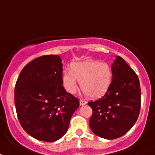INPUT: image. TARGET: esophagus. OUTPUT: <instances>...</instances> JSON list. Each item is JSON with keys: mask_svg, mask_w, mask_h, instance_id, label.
Here are the masks:
<instances>
[{"mask_svg": "<svg viewBox=\"0 0 155 155\" xmlns=\"http://www.w3.org/2000/svg\"><path fill=\"white\" fill-rule=\"evenodd\" d=\"M79 102H80V105H81V106H84V105H85L87 103V102L84 99H80Z\"/></svg>", "mask_w": 155, "mask_h": 155, "instance_id": "34e87169", "label": "esophagus"}]
</instances>
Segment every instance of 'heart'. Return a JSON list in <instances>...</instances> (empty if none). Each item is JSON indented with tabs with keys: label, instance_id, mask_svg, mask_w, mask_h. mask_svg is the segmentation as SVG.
<instances>
[{
	"label": "heart",
	"instance_id": "obj_1",
	"mask_svg": "<svg viewBox=\"0 0 155 155\" xmlns=\"http://www.w3.org/2000/svg\"><path fill=\"white\" fill-rule=\"evenodd\" d=\"M112 79V68L107 63L92 60L72 63L71 71L65 70L63 74V86L68 93H76L78 81L81 90L92 99L101 98L107 92Z\"/></svg>",
	"mask_w": 155,
	"mask_h": 155
}]
</instances>
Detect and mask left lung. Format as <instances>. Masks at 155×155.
Wrapping results in <instances>:
<instances>
[{"label": "left lung", "mask_w": 155, "mask_h": 155, "mask_svg": "<svg viewBox=\"0 0 155 155\" xmlns=\"http://www.w3.org/2000/svg\"><path fill=\"white\" fill-rule=\"evenodd\" d=\"M111 68L113 80L107 92L88 103L92 109L91 130L107 140L119 138L129 131L138 119L141 105L140 81L134 70L119 56Z\"/></svg>", "instance_id": "left-lung-1"}]
</instances>
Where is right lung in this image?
Wrapping results in <instances>:
<instances>
[{
  "mask_svg": "<svg viewBox=\"0 0 155 155\" xmlns=\"http://www.w3.org/2000/svg\"><path fill=\"white\" fill-rule=\"evenodd\" d=\"M63 84L58 55L38 57L21 70L15 84V105L19 122L30 136L50 143L67 132L79 101Z\"/></svg>",
  "mask_w": 155,
  "mask_h": 155,
  "instance_id": "add662e5",
  "label": "right lung"
}]
</instances>
